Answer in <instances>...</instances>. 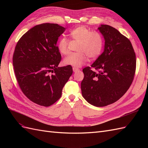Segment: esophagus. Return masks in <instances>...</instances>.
Instances as JSON below:
<instances>
[{"label": "esophagus", "instance_id": "esophagus-1", "mask_svg": "<svg viewBox=\"0 0 148 148\" xmlns=\"http://www.w3.org/2000/svg\"><path fill=\"white\" fill-rule=\"evenodd\" d=\"M73 71H74V72H76V71H79V69L76 68V67H73Z\"/></svg>", "mask_w": 148, "mask_h": 148}]
</instances>
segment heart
Instances as JSON below:
<instances>
[{"mask_svg": "<svg viewBox=\"0 0 148 148\" xmlns=\"http://www.w3.org/2000/svg\"><path fill=\"white\" fill-rule=\"evenodd\" d=\"M70 36L73 41L78 42L77 51L78 52L71 53L66 57L64 63L66 65L80 67L88 60L96 59L102 53L104 47V39L102 35L97 31H91L84 26H79L71 30ZM69 41L66 38H62L57 44V49L62 55L69 53Z\"/></svg>", "mask_w": 148, "mask_h": 148, "instance_id": "b5f03b06", "label": "heart"}]
</instances>
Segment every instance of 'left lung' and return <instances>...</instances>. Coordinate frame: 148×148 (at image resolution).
I'll return each instance as SVG.
<instances>
[{"mask_svg":"<svg viewBox=\"0 0 148 148\" xmlns=\"http://www.w3.org/2000/svg\"><path fill=\"white\" fill-rule=\"evenodd\" d=\"M98 30L105 41L104 51L83 70L82 96L89 104L104 107L118 101L127 91L136 70V56L130 40L112 26L101 25Z\"/></svg>","mask_w":148,"mask_h":148,"instance_id":"1","label":"left lung"}]
</instances>
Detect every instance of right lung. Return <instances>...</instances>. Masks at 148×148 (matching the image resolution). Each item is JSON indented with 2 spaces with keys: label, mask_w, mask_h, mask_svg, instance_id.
Wrapping results in <instances>:
<instances>
[{
  "label": "right lung",
  "mask_w": 148,
  "mask_h": 148,
  "mask_svg": "<svg viewBox=\"0 0 148 148\" xmlns=\"http://www.w3.org/2000/svg\"><path fill=\"white\" fill-rule=\"evenodd\" d=\"M65 29L54 23L36 25L15 47L13 65L17 82L24 95L38 105L49 107L59 100L72 75L71 66L58 67L61 55L57 42Z\"/></svg>",
  "instance_id": "1"
}]
</instances>
